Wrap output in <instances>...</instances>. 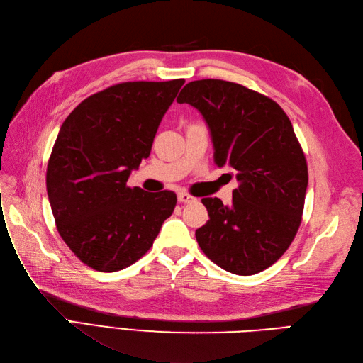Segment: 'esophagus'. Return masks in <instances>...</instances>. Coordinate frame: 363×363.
I'll return each instance as SVG.
<instances>
[{
  "instance_id": "esophagus-1",
  "label": "esophagus",
  "mask_w": 363,
  "mask_h": 363,
  "mask_svg": "<svg viewBox=\"0 0 363 363\" xmlns=\"http://www.w3.org/2000/svg\"><path fill=\"white\" fill-rule=\"evenodd\" d=\"M178 201H179L181 203H193V202H196V197H193V196L189 194V193L181 191V193H178Z\"/></svg>"
}]
</instances>
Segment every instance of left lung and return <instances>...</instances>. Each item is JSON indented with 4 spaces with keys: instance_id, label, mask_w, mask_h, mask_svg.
I'll return each mask as SVG.
<instances>
[{
    "instance_id": "8db88e82",
    "label": "left lung",
    "mask_w": 363,
    "mask_h": 363,
    "mask_svg": "<svg viewBox=\"0 0 363 363\" xmlns=\"http://www.w3.org/2000/svg\"><path fill=\"white\" fill-rule=\"evenodd\" d=\"M202 113L214 162L235 170L229 206L203 197L209 220L196 230L202 252L223 270L250 276L273 265L294 240L308 189V162L280 105L223 79L186 84L177 99Z\"/></svg>"
}]
</instances>
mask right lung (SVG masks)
Returning <instances> with one entry per match:
<instances>
[{
    "label": "right lung",
    "instance_id": "1",
    "mask_svg": "<svg viewBox=\"0 0 363 363\" xmlns=\"http://www.w3.org/2000/svg\"><path fill=\"white\" fill-rule=\"evenodd\" d=\"M185 79L128 81L86 98L63 122L46 169L57 230L96 272L130 267L152 247L177 206L128 178L147 158L162 116Z\"/></svg>",
    "mask_w": 363,
    "mask_h": 363
}]
</instances>
